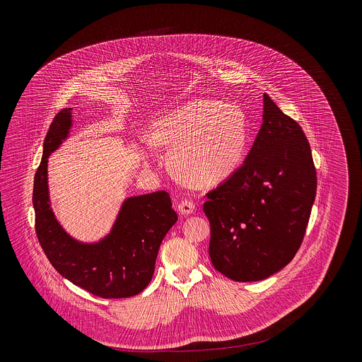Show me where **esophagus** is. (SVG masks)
I'll return each instance as SVG.
<instances>
[{
  "label": "esophagus",
  "instance_id": "obj_1",
  "mask_svg": "<svg viewBox=\"0 0 362 362\" xmlns=\"http://www.w3.org/2000/svg\"><path fill=\"white\" fill-rule=\"evenodd\" d=\"M178 210H180L181 214L188 216V214H191V213L195 211V204H194L192 201L184 199V201H181V202L178 204Z\"/></svg>",
  "mask_w": 362,
  "mask_h": 362
}]
</instances>
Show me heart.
Wrapping results in <instances>:
<instances>
[{
    "mask_svg": "<svg viewBox=\"0 0 362 362\" xmlns=\"http://www.w3.org/2000/svg\"><path fill=\"white\" fill-rule=\"evenodd\" d=\"M151 142L171 152L170 164L180 180L216 185L228 178L244 157L247 118L234 104L199 99L157 119Z\"/></svg>",
    "mask_w": 362,
    "mask_h": 362,
    "instance_id": "heart-1",
    "label": "heart"
}]
</instances>
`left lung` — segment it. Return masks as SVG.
Masks as SVG:
<instances>
[{
    "mask_svg": "<svg viewBox=\"0 0 362 362\" xmlns=\"http://www.w3.org/2000/svg\"><path fill=\"white\" fill-rule=\"evenodd\" d=\"M316 197L303 128L263 95V122L244 164L207 194L209 255L234 281H259L296 257Z\"/></svg>",
    "mask_w": 362,
    "mask_h": 362,
    "instance_id": "left-lung-1",
    "label": "left lung"
}]
</instances>
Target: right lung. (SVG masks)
Masks as SVG:
<instances>
[{"instance_id": "1", "label": "right lung", "mask_w": 362, "mask_h": 362, "mask_svg": "<svg viewBox=\"0 0 362 362\" xmlns=\"http://www.w3.org/2000/svg\"><path fill=\"white\" fill-rule=\"evenodd\" d=\"M72 108L52 119L35 174L33 207L36 234L54 269L75 286L102 298H128L151 283L160 244L177 221L165 191L131 197L122 202L110 233L98 243L71 237L58 223L49 194V156L68 138Z\"/></svg>"}]
</instances>
